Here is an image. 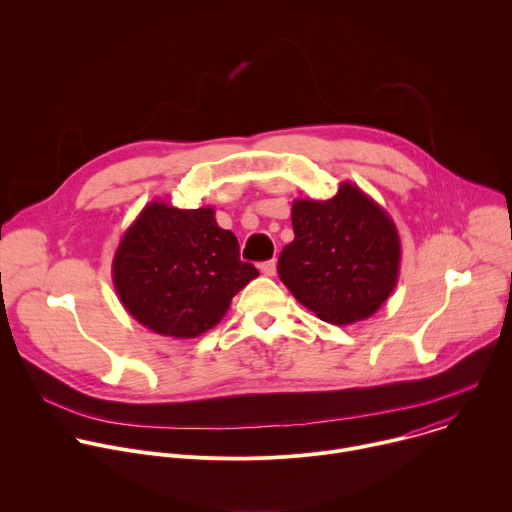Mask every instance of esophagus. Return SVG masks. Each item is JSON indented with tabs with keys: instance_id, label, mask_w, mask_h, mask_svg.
Returning a JSON list of instances; mask_svg holds the SVG:
<instances>
[{
	"instance_id": "34e87169",
	"label": "esophagus",
	"mask_w": 512,
	"mask_h": 512,
	"mask_svg": "<svg viewBox=\"0 0 512 512\" xmlns=\"http://www.w3.org/2000/svg\"><path fill=\"white\" fill-rule=\"evenodd\" d=\"M261 273L265 275V277H273L275 273H277V263H275V259H271V261H265V263H261Z\"/></svg>"
}]
</instances>
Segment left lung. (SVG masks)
Here are the masks:
<instances>
[{
	"label": "left lung",
	"mask_w": 512,
	"mask_h": 512,
	"mask_svg": "<svg viewBox=\"0 0 512 512\" xmlns=\"http://www.w3.org/2000/svg\"><path fill=\"white\" fill-rule=\"evenodd\" d=\"M291 225L296 237L281 251L277 273L320 320L348 326L389 300L401 269L399 231L356 184L342 182L328 200H294Z\"/></svg>",
	"instance_id": "1"
}]
</instances>
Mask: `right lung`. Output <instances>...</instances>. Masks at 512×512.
I'll return each instance as SVG.
<instances>
[{
    "label": "right lung",
    "instance_id": "right-lung-1",
    "mask_svg": "<svg viewBox=\"0 0 512 512\" xmlns=\"http://www.w3.org/2000/svg\"><path fill=\"white\" fill-rule=\"evenodd\" d=\"M123 308L148 330L196 338L225 318L259 275L239 259V241L216 225L214 208L152 200L123 233L111 263Z\"/></svg>",
    "mask_w": 512,
    "mask_h": 512
}]
</instances>
